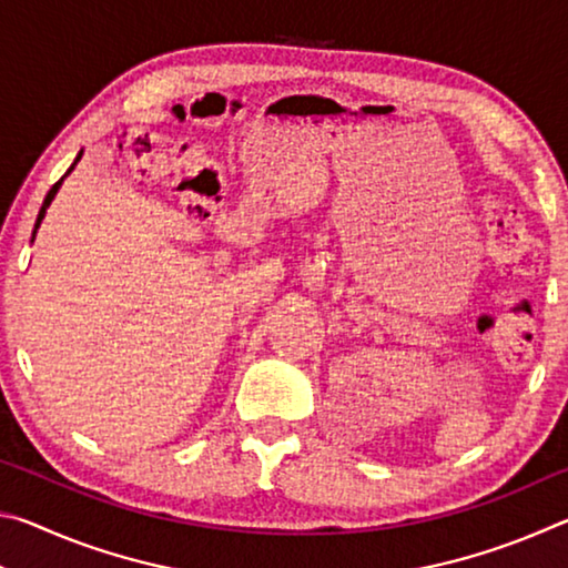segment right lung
<instances>
[{
    "label": "right lung",
    "mask_w": 568,
    "mask_h": 568,
    "mask_svg": "<svg viewBox=\"0 0 568 568\" xmlns=\"http://www.w3.org/2000/svg\"><path fill=\"white\" fill-rule=\"evenodd\" d=\"M80 158H82V152H80V155H77V160L72 162V168L70 170H67V175H70V172L74 170V165H77V162H80ZM64 175V178H67ZM62 178V180H64ZM62 180L60 182H54V185H52V190L50 192H47V197H44V203H42V210H40V215H37V225H34V233H37V227H40V223H42V217H44V213H47V207H50V203H52V200H54V195H57V190H60V185H62ZM32 240H34V235H32Z\"/></svg>",
    "instance_id": "obj_1"
}]
</instances>
